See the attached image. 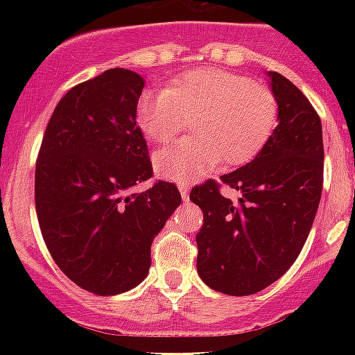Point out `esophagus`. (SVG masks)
Wrapping results in <instances>:
<instances>
[{
    "label": "esophagus",
    "instance_id": "1",
    "mask_svg": "<svg viewBox=\"0 0 355 355\" xmlns=\"http://www.w3.org/2000/svg\"><path fill=\"white\" fill-rule=\"evenodd\" d=\"M178 191H180V195H182V199L184 200H188L189 197V188H188V184H178Z\"/></svg>",
    "mask_w": 355,
    "mask_h": 355
}]
</instances>
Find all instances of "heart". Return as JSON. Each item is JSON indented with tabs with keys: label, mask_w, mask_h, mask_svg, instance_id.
Listing matches in <instances>:
<instances>
[{
	"label": "heart",
	"mask_w": 355,
	"mask_h": 355,
	"mask_svg": "<svg viewBox=\"0 0 355 355\" xmlns=\"http://www.w3.org/2000/svg\"><path fill=\"white\" fill-rule=\"evenodd\" d=\"M278 99L265 85L225 69H189L166 92H144L136 123L153 144H167L189 119V138L155 156L156 173L169 180L205 177L223 162L247 164L263 149L278 123Z\"/></svg>",
	"instance_id": "b5f03b06"
}]
</instances>
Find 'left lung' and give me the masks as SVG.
Listing matches in <instances>:
<instances>
[{"label":"left lung","instance_id":"1","mask_svg":"<svg viewBox=\"0 0 355 355\" xmlns=\"http://www.w3.org/2000/svg\"><path fill=\"white\" fill-rule=\"evenodd\" d=\"M278 99L275 132L250 164L193 186L202 210L197 272L206 286L245 297L269 287L295 263L313 225L324 180L322 125L308 97L269 71ZM236 189V203L220 193Z\"/></svg>","mask_w":355,"mask_h":355}]
</instances>
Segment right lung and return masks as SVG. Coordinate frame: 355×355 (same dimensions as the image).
<instances>
[{"label": "right lung", "instance_id": "1", "mask_svg": "<svg viewBox=\"0 0 355 355\" xmlns=\"http://www.w3.org/2000/svg\"><path fill=\"white\" fill-rule=\"evenodd\" d=\"M144 79L114 68L73 86L58 101L42 139L35 205L58 269L94 295H118L144 280L150 245L180 205L173 182L153 177L136 125Z\"/></svg>", "mask_w": 355, "mask_h": 355}]
</instances>
